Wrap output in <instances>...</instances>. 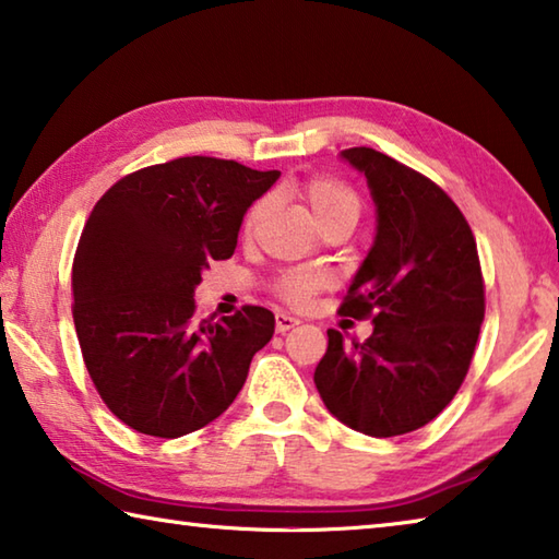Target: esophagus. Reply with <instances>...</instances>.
Instances as JSON below:
<instances>
[{"label": "esophagus", "instance_id": "1", "mask_svg": "<svg viewBox=\"0 0 559 559\" xmlns=\"http://www.w3.org/2000/svg\"><path fill=\"white\" fill-rule=\"evenodd\" d=\"M296 325H300L298 318H293L288 313H276V330H278V333H288V330L296 328Z\"/></svg>", "mask_w": 559, "mask_h": 559}]
</instances>
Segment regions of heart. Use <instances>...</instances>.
Segmentation results:
<instances>
[{"label": "heart", "mask_w": 559, "mask_h": 559, "mask_svg": "<svg viewBox=\"0 0 559 559\" xmlns=\"http://www.w3.org/2000/svg\"><path fill=\"white\" fill-rule=\"evenodd\" d=\"M302 197L308 200L310 210H313L320 226L330 219H335V216H343V214L357 216L359 214L357 194L347 185H343L340 179H333V177L310 179V182L302 185ZM261 212H263V202L253 206L249 216H246V226H249V229L257 224ZM323 283H325V278L320 276V273L296 269V271L283 273L278 281V290H281V296L290 302H306L320 286H323Z\"/></svg>", "instance_id": "b5f03b06"}]
</instances>
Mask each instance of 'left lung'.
I'll return each instance as SVG.
<instances>
[{
    "label": "left lung",
    "mask_w": 559,
    "mask_h": 559,
    "mask_svg": "<svg viewBox=\"0 0 559 559\" xmlns=\"http://www.w3.org/2000/svg\"><path fill=\"white\" fill-rule=\"evenodd\" d=\"M365 175L377 229L340 313L372 318L367 343L328 330L316 386L345 427L386 439L439 416L468 372L484 323L476 239L449 194L372 147L340 153Z\"/></svg>",
    "instance_id": "8db88e82"
}]
</instances>
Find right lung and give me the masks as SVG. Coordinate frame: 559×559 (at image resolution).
<instances>
[{"label": "right lung", "instance_id": "obj_1", "mask_svg": "<svg viewBox=\"0 0 559 559\" xmlns=\"http://www.w3.org/2000/svg\"><path fill=\"white\" fill-rule=\"evenodd\" d=\"M281 177L234 159L138 169L93 206L73 259V323L100 400L130 429L177 439L222 416L276 318H194V288L229 259L243 214Z\"/></svg>", "mask_w": 559, "mask_h": 559}]
</instances>
